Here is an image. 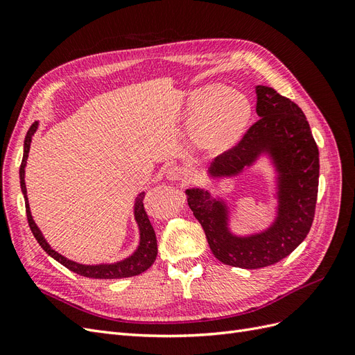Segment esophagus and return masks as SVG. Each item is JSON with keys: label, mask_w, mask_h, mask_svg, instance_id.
<instances>
[{"label": "esophagus", "mask_w": 355, "mask_h": 355, "mask_svg": "<svg viewBox=\"0 0 355 355\" xmlns=\"http://www.w3.org/2000/svg\"><path fill=\"white\" fill-rule=\"evenodd\" d=\"M166 178L170 182H187L189 179V171L185 167L180 166H171L166 171Z\"/></svg>", "instance_id": "obj_1"}]
</instances>
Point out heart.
<instances>
[{"label": "heart", "instance_id": "obj_1", "mask_svg": "<svg viewBox=\"0 0 355 355\" xmlns=\"http://www.w3.org/2000/svg\"><path fill=\"white\" fill-rule=\"evenodd\" d=\"M250 116L252 106L243 93L209 87L198 93L192 118L200 145L210 154H220L237 144Z\"/></svg>", "mask_w": 355, "mask_h": 355}]
</instances>
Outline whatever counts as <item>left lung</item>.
Here are the masks:
<instances>
[{
  "instance_id": "8db88e82",
  "label": "left lung",
  "mask_w": 355,
  "mask_h": 355,
  "mask_svg": "<svg viewBox=\"0 0 355 355\" xmlns=\"http://www.w3.org/2000/svg\"><path fill=\"white\" fill-rule=\"evenodd\" d=\"M256 114L261 118L234 148L213 159L209 178L243 173L266 155L275 168L277 216L270 228L250 235L230 230V207L207 189H187L188 206L206 232L210 250L225 265L257 270L284 259L305 240L314 220L320 159L306 116L272 87L256 85Z\"/></svg>"
}]
</instances>
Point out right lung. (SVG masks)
Masks as SVG:
<instances>
[{"instance_id": "right-lung-1", "label": "right lung", "mask_w": 355, "mask_h": 355, "mask_svg": "<svg viewBox=\"0 0 355 355\" xmlns=\"http://www.w3.org/2000/svg\"><path fill=\"white\" fill-rule=\"evenodd\" d=\"M38 123L35 121L29 127V130L25 136V144H24V158H22V164H20L19 170V176H20V188H22V194L25 198V207H26V218L29 228L34 234V237L37 239L38 244L46 250L47 254H50L53 259H56L59 263L63 266H67L68 270L72 272L87 277V278H94V280H120V278H127V277H135L142 274L146 271L149 266H151L157 257V237H155V231L153 228L151 222L148 219V214L144 207V198H145V192H141L135 200V220L137 223L139 228V235H141V240H139L137 249L123 261H118L114 263H99V265H84L73 262L68 257L62 256L56 250H53L50 244L46 241L44 235L41 234L40 228L37 227V223L32 219L31 209H29V201L26 196V184H25V167H26V159L29 154V148L32 142V136L37 132Z\"/></svg>"}]
</instances>
